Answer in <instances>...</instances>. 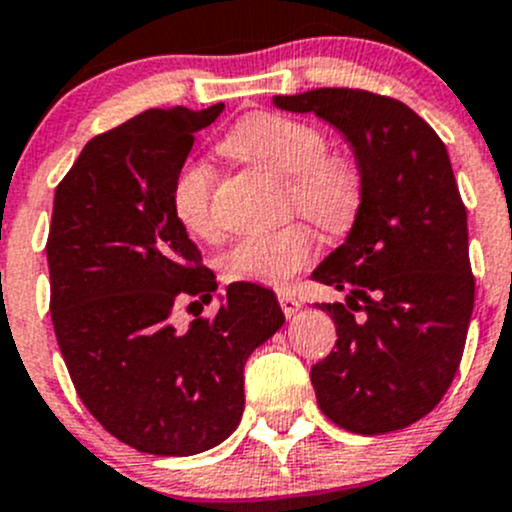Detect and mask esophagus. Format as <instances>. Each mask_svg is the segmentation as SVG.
<instances>
[{
	"label": "esophagus",
	"mask_w": 512,
	"mask_h": 512,
	"mask_svg": "<svg viewBox=\"0 0 512 512\" xmlns=\"http://www.w3.org/2000/svg\"><path fill=\"white\" fill-rule=\"evenodd\" d=\"M277 299H280V307H282V312H285L287 319H292L294 314L299 312V307H302V304H299V299L292 297L289 292H280L277 294Z\"/></svg>",
	"instance_id": "1"
}]
</instances>
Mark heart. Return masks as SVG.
<instances>
[{
    "instance_id": "b5f03b06",
    "label": "heart",
    "mask_w": 512,
    "mask_h": 512,
    "mask_svg": "<svg viewBox=\"0 0 512 512\" xmlns=\"http://www.w3.org/2000/svg\"><path fill=\"white\" fill-rule=\"evenodd\" d=\"M223 151L252 160L289 178L294 208L329 232L354 225L361 208V175L349 158L324 156L327 138L319 128L275 113H252L225 136ZM215 175L208 163H188L175 175L170 205L185 232L200 240L218 235L213 213ZM317 240L307 225H287L265 235L242 237L223 257L230 282L287 287L312 262Z\"/></svg>"
}]
</instances>
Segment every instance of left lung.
Instances as JSON below:
<instances>
[{
	"label": "left lung",
	"instance_id": "obj_1",
	"mask_svg": "<svg viewBox=\"0 0 512 512\" xmlns=\"http://www.w3.org/2000/svg\"><path fill=\"white\" fill-rule=\"evenodd\" d=\"M344 136L361 175L347 240L312 277L344 292L317 304L337 324L312 366L319 409L361 436L411 426L443 399L461 364L476 282L468 220L446 146L406 103L359 89L272 98Z\"/></svg>",
	"mask_w": 512,
	"mask_h": 512
}]
</instances>
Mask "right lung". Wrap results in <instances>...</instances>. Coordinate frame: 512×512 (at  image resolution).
<instances>
[{"label": "right lung", "instance_id": "right-lung-1", "mask_svg": "<svg viewBox=\"0 0 512 512\" xmlns=\"http://www.w3.org/2000/svg\"><path fill=\"white\" fill-rule=\"evenodd\" d=\"M225 103L148 108L91 138L54 195L51 322L76 394L118 441L153 456L223 443L245 409V361L285 324L275 292L232 282L215 319L175 304L218 289L170 193L195 133Z\"/></svg>", "mask_w": 512, "mask_h": 512}]
</instances>
